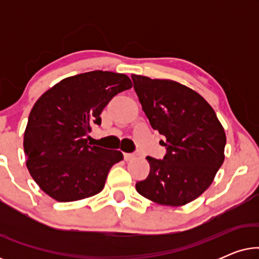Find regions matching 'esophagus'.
<instances>
[{"mask_svg":"<svg viewBox=\"0 0 259 259\" xmlns=\"http://www.w3.org/2000/svg\"><path fill=\"white\" fill-rule=\"evenodd\" d=\"M133 158H134V154H132V153H123V159H125L126 161L132 160Z\"/></svg>","mask_w":259,"mask_h":259,"instance_id":"obj_1","label":"esophagus"}]
</instances>
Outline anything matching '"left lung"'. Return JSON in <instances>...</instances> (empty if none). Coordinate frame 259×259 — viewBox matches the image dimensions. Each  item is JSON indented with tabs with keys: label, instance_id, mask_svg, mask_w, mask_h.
<instances>
[{
	"label": "left lung",
	"instance_id": "8db88e82",
	"mask_svg": "<svg viewBox=\"0 0 259 259\" xmlns=\"http://www.w3.org/2000/svg\"><path fill=\"white\" fill-rule=\"evenodd\" d=\"M134 91L152 128L166 138L162 160L147 157L150 173L138 182L141 196L166 206L197 199L224 162L226 136L213 108L177 81L132 74Z\"/></svg>",
	"mask_w": 259,
	"mask_h": 259
}]
</instances>
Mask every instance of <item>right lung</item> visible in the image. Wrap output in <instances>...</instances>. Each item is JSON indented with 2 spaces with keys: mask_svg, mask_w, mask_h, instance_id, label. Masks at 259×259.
<instances>
[{
  "mask_svg": "<svg viewBox=\"0 0 259 259\" xmlns=\"http://www.w3.org/2000/svg\"><path fill=\"white\" fill-rule=\"evenodd\" d=\"M125 74L93 72L66 77L45 92L31 108L24 131L27 168L53 199L81 200L101 192L120 151L87 144L92 125L111 99L130 90Z\"/></svg>",
  "mask_w": 259,
  "mask_h": 259,
  "instance_id": "right-lung-1",
  "label": "right lung"
}]
</instances>
